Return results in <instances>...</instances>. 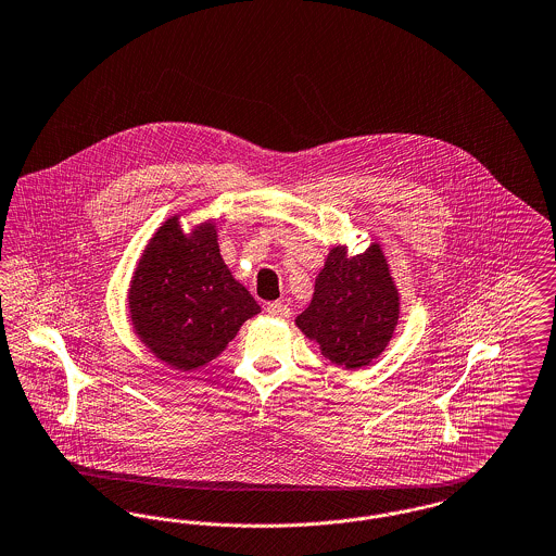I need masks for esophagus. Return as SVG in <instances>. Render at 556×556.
I'll return each instance as SVG.
<instances>
[{
    "instance_id": "34e87169",
    "label": "esophagus",
    "mask_w": 556,
    "mask_h": 556,
    "mask_svg": "<svg viewBox=\"0 0 556 556\" xmlns=\"http://www.w3.org/2000/svg\"><path fill=\"white\" fill-rule=\"evenodd\" d=\"M266 313H268V317L286 319V317H290V306L283 304V302H268L266 304Z\"/></svg>"
}]
</instances>
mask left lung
<instances>
[{"instance_id": "8db88e82", "label": "left lung", "mask_w": 556, "mask_h": 556, "mask_svg": "<svg viewBox=\"0 0 556 556\" xmlns=\"http://www.w3.org/2000/svg\"><path fill=\"white\" fill-rule=\"evenodd\" d=\"M399 324V292L380 243L349 256L346 245L329 250L315 279L313 300L295 326L317 342L326 359L355 371L378 359Z\"/></svg>"}]
</instances>
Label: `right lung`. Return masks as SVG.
Wrapping results in <instances>:
<instances>
[{
    "instance_id": "1",
    "label": "right lung",
    "mask_w": 556,
    "mask_h": 556,
    "mask_svg": "<svg viewBox=\"0 0 556 556\" xmlns=\"http://www.w3.org/2000/svg\"><path fill=\"white\" fill-rule=\"evenodd\" d=\"M130 321L140 342L174 369L216 359L239 327L261 313L230 275L212 220L185 232L172 216L147 243L128 290Z\"/></svg>"
}]
</instances>
